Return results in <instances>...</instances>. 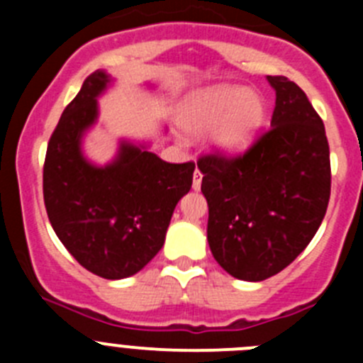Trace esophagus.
Wrapping results in <instances>:
<instances>
[{"label":"esophagus","instance_id":"obj_1","mask_svg":"<svg viewBox=\"0 0 363 363\" xmlns=\"http://www.w3.org/2000/svg\"><path fill=\"white\" fill-rule=\"evenodd\" d=\"M201 178H203V174H201L200 169H196V171H194V176H192V189H194V191H198V189L201 187Z\"/></svg>","mask_w":363,"mask_h":363}]
</instances>
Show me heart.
Masks as SVG:
<instances>
[{
    "label": "heart",
    "instance_id": "obj_1",
    "mask_svg": "<svg viewBox=\"0 0 363 363\" xmlns=\"http://www.w3.org/2000/svg\"><path fill=\"white\" fill-rule=\"evenodd\" d=\"M265 114L264 99L247 86L216 85L189 99L182 123L194 134L214 129V150L236 156L255 143Z\"/></svg>",
    "mask_w": 363,
    "mask_h": 363
}]
</instances>
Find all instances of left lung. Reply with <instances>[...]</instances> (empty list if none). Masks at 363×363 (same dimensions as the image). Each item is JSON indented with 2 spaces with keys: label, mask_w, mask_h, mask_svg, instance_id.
Listing matches in <instances>:
<instances>
[{
  "label": "left lung",
  "mask_w": 363,
  "mask_h": 363,
  "mask_svg": "<svg viewBox=\"0 0 363 363\" xmlns=\"http://www.w3.org/2000/svg\"><path fill=\"white\" fill-rule=\"evenodd\" d=\"M271 129L240 156L198 160L209 205L211 252L230 277L262 281L294 262L318 230L331 196L329 143L306 92L285 76Z\"/></svg>",
  "instance_id": "1"
}]
</instances>
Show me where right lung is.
I'll return each instance as SVG.
<instances>
[{
    "mask_svg": "<svg viewBox=\"0 0 363 363\" xmlns=\"http://www.w3.org/2000/svg\"><path fill=\"white\" fill-rule=\"evenodd\" d=\"M105 70L83 82L49 140L43 200L50 225L86 271L121 280L142 271L165 242L174 207L191 191L194 163H167L143 145L121 142L99 167L83 156L82 138L98 120Z\"/></svg>",
    "mask_w": 363,
    "mask_h": 363,
    "instance_id": "obj_1",
    "label": "right lung"
}]
</instances>
